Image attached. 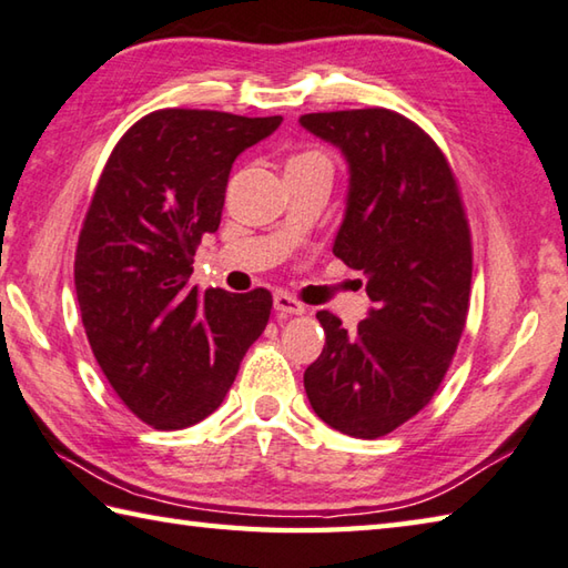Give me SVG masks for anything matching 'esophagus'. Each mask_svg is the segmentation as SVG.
Instances as JSON below:
<instances>
[{
  "label": "esophagus",
  "mask_w": 568,
  "mask_h": 568,
  "mask_svg": "<svg viewBox=\"0 0 568 568\" xmlns=\"http://www.w3.org/2000/svg\"><path fill=\"white\" fill-rule=\"evenodd\" d=\"M274 308H276V314H282V316H296V314H304L306 312V306L298 302V298H294L292 294H286V292H276L274 294Z\"/></svg>",
  "instance_id": "obj_1"
}]
</instances>
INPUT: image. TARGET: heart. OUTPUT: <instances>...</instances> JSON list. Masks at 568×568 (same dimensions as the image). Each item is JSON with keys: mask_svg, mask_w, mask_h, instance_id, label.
<instances>
[{"mask_svg": "<svg viewBox=\"0 0 568 568\" xmlns=\"http://www.w3.org/2000/svg\"><path fill=\"white\" fill-rule=\"evenodd\" d=\"M304 155H316V153H304Z\"/></svg>", "mask_w": 568, "mask_h": 568, "instance_id": "obj_1", "label": "heart"}]
</instances>
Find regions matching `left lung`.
I'll list each match as a JSON object with an SVG mask.
<instances>
[{"label":"left lung","instance_id":"8db88e82","mask_svg":"<svg viewBox=\"0 0 568 568\" xmlns=\"http://www.w3.org/2000/svg\"><path fill=\"white\" fill-rule=\"evenodd\" d=\"M306 131L348 163L346 217L334 254L366 276L368 318L326 334L306 368L314 413L334 430L376 440L440 388L465 331L473 242L450 163L420 125L388 109L306 113Z\"/></svg>","mask_w":568,"mask_h":568}]
</instances>
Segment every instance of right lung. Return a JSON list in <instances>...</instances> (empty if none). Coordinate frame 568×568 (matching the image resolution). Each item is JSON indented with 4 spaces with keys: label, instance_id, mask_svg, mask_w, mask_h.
<instances>
[{
    "label": "right lung",
    "instance_id": "obj_1",
    "mask_svg": "<svg viewBox=\"0 0 568 568\" xmlns=\"http://www.w3.org/2000/svg\"><path fill=\"white\" fill-rule=\"evenodd\" d=\"M282 115L163 109L125 131L79 234L73 282L95 361L125 408L183 430L220 408L272 294L187 286L192 256L217 232L234 158Z\"/></svg>",
    "mask_w": 568,
    "mask_h": 568
}]
</instances>
